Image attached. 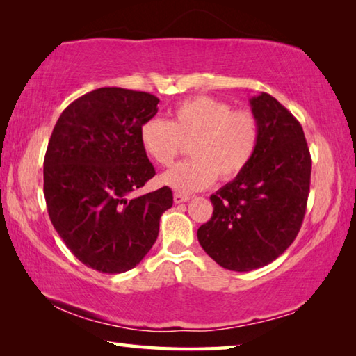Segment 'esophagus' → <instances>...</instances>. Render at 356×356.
<instances>
[{"mask_svg":"<svg viewBox=\"0 0 356 356\" xmlns=\"http://www.w3.org/2000/svg\"><path fill=\"white\" fill-rule=\"evenodd\" d=\"M190 201V196L188 195H182V193H174V202L176 204H182Z\"/></svg>","mask_w":356,"mask_h":356,"instance_id":"esophagus-1","label":"esophagus"}]
</instances>
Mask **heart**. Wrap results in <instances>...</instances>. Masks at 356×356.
Returning <instances> with one entry per match:
<instances>
[{"mask_svg":"<svg viewBox=\"0 0 356 356\" xmlns=\"http://www.w3.org/2000/svg\"><path fill=\"white\" fill-rule=\"evenodd\" d=\"M190 141L193 159L171 168L160 179L180 193L207 188L216 177H237L256 154L257 119L251 111L232 110L226 102L201 95L179 104L171 120L150 118L140 129L141 147L160 166L172 165L182 143Z\"/></svg>","mask_w":356,"mask_h":356,"instance_id":"heart-1","label":"heart"}]
</instances>
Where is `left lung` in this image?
I'll list each match as a JSON object with an SVG mask.
<instances>
[{
    "label": "left lung",
    "instance_id": "obj_1",
    "mask_svg": "<svg viewBox=\"0 0 356 356\" xmlns=\"http://www.w3.org/2000/svg\"><path fill=\"white\" fill-rule=\"evenodd\" d=\"M259 143L250 165L210 196L213 215L197 229L202 250L232 272L273 262L297 237L309 195L311 155L297 119L270 94L250 99Z\"/></svg>",
    "mask_w": 356,
    "mask_h": 356
}]
</instances>
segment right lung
I'll list each match as a JSON object with an SVG mask.
<instances>
[{
  "instance_id": "right-lung-1",
  "label": "right lung",
  "mask_w": 356,
  "mask_h": 356,
  "mask_svg": "<svg viewBox=\"0 0 356 356\" xmlns=\"http://www.w3.org/2000/svg\"><path fill=\"white\" fill-rule=\"evenodd\" d=\"M159 102L147 92L99 88L72 102L53 129L44 160L48 215L78 261L97 272L136 267L172 206L168 186L135 195L155 176L140 129Z\"/></svg>"
}]
</instances>
